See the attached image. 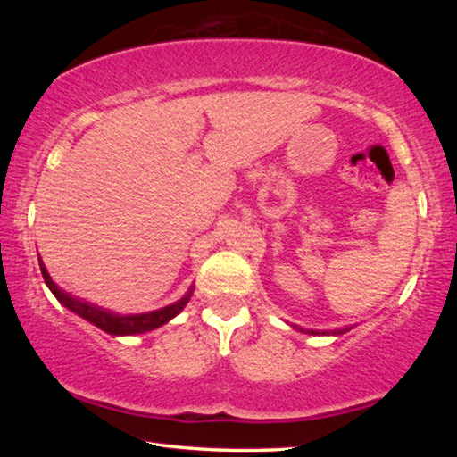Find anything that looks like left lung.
<instances>
[{"mask_svg": "<svg viewBox=\"0 0 457 457\" xmlns=\"http://www.w3.org/2000/svg\"><path fill=\"white\" fill-rule=\"evenodd\" d=\"M300 332H304V329H300ZM345 332V329H337V332H332V334H344ZM308 334H318V332H312V329H310V332ZM326 334V332H324Z\"/></svg>", "mask_w": 457, "mask_h": 457, "instance_id": "left-lung-1", "label": "left lung"}]
</instances>
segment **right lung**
I'll list each match as a JSON object with an SVG mask.
<instances>
[{"label": "right lung", "instance_id": "1", "mask_svg": "<svg viewBox=\"0 0 457 457\" xmlns=\"http://www.w3.org/2000/svg\"><path fill=\"white\" fill-rule=\"evenodd\" d=\"M38 265H41V273L46 287L51 288V293L56 296V300L61 304H64L68 310H72L74 314L82 316L84 320H88L94 326H98L104 332H108L112 336H133V334H145L151 332V329L159 328L162 324H167L169 320H172L177 314H180V310L188 304L192 288L184 295L180 300H177L174 304H169L159 310H153V312H145V314H115L110 312V310H104L100 306H96L92 303H86L82 298H76L72 295L64 293V290L58 287L54 280L48 275V270L45 267V263L38 257Z\"/></svg>", "mask_w": 457, "mask_h": 457}]
</instances>
